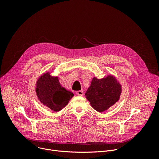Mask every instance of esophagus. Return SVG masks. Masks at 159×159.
<instances>
[{"instance_id": "obj_1", "label": "esophagus", "mask_w": 159, "mask_h": 159, "mask_svg": "<svg viewBox=\"0 0 159 159\" xmlns=\"http://www.w3.org/2000/svg\"><path fill=\"white\" fill-rule=\"evenodd\" d=\"M76 94L79 96H82L84 95V92L82 91V90H79V91L76 92Z\"/></svg>"}]
</instances>
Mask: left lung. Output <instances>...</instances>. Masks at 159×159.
Wrapping results in <instances>:
<instances>
[{"mask_svg":"<svg viewBox=\"0 0 159 159\" xmlns=\"http://www.w3.org/2000/svg\"><path fill=\"white\" fill-rule=\"evenodd\" d=\"M121 93L120 82L115 75L108 74L100 79L94 77L85 96L96 111L102 112L119 101Z\"/></svg>","mask_w":159,"mask_h":159,"instance_id":"left-lung-1","label":"left lung"}]
</instances>
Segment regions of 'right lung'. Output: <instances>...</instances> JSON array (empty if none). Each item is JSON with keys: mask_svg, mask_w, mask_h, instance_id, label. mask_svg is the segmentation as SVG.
Instances as JSON below:
<instances>
[{"mask_svg": "<svg viewBox=\"0 0 159 159\" xmlns=\"http://www.w3.org/2000/svg\"><path fill=\"white\" fill-rule=\"evenodd\" d=\"M51 73L46 72L37 79L35 91L43 106L58 112L68 104L74 95L61 86L58 76H52Z\"/></svg>", "mask_w": 159, "mask_h": 159, "instance_id": "1", "label": "right lung"}]
</instances>
